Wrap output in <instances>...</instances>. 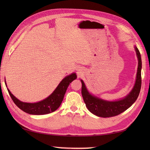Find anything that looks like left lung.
<instances>
[{"mask_svg":"<svg viewBox=\"0 0 150 150\" xmlns=\"http://www.w3.org/2000/svg\"><path fill=\"white\" fill-rule=\"evenodd\" d=\"M135 51L139 60L136 82L132 91L128 95V96L124 98L123 99L117 101L109 102L95 97L89 93L84 82L81 80L82 95L86 106L90 112L100 117H114L124 112L135 103L137 98H138L140 91H141L142 82V60L141 53L137 47H135Z\"/></svg>","mask_w":150,"mask_h":150,"instance_id":"1","label":"left lung"}]
</instances>
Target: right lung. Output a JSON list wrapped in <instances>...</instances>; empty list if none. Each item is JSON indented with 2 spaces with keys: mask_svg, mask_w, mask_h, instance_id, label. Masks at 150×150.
Segmentation results:
<instances>
[{
  "mask_svg": "<svg viewBox=\"0 0 150 150\" xmlns=\"http://www.w3.org/2000/svg\"><path fill=\"white\" fill-rule=\"evenodd\" d=\"M76 78L77 75L75 73H72L70 75L67 76L60 82L55 91L48 97L36 103H27L21 102L14 97L8 89V91L13 103L24 112L31 115L47 114L53 112L58 109L63 100L64 96L68 86Z\"/></svg>",
  "mask_w": 150,
  "mask_h": 150,
  "instance_id": "add662e5",
  "label": "right lung"
}]
</instances>
